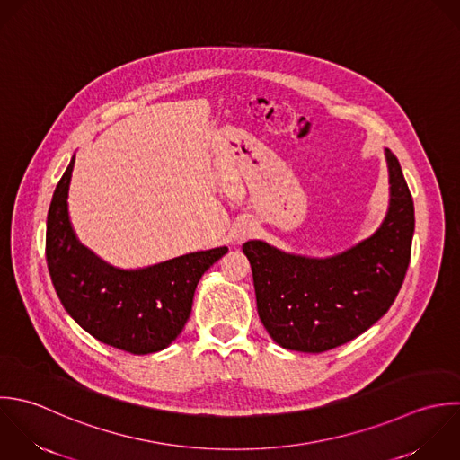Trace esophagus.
Listing matches in <instances>:
<instances>
[{
    "label": "esophagus",
    "mask_w": 460,
    "mask_h": 460,
    "mask_svg": "<svg viewBox=\"0 0 460 460\" xmlns=\"http://www.w3.org/2000/svg\"><path fill=\"white\" fill-rule=\"evenodd\" d=\"M252 233H254V224H252L251 220H243V222H240L238 227H236V240L242 242V240L249 238Z\"/></svg>",
    "instance_id": "esophagus-1"
}]
</instances>
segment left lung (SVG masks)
<instances>
[{
  "label": "left lung",
  "mask_w": 460,
  "mask_h": 460,
  "mask_svg": "<svg viewBox=\"0 0 460 460\" xmlns=\"http://www.w3.org/2000/svg\"><path fill=\"white\" fill-rule=\"evenodd\" d=\"M389 209L380 227L360 243L328 258L290 254L263 240L242 245L258 315L285 349L323 353L369 330L394 303L414 236V202L398 157L385 148Z\"/></svg>",
  "instance_id": "obj_1"
}]
</instances>
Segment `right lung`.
Masks as SVG:
<instances>
[{
	"label": "right lung",
	"mask_w": 460,
	"mask_h": 460,
	"mask_svg": "<svg viewBox=\"0 0 460 460\" xmlns=\"http://www.w3.org/2000/svg\"><path fill=\"white\" fill-rule=\"evenodd\" d=\"M75 155L58 181L46 222V261L55 292L96 341L132 355L168 348L182 332L202 274L227 247L197 251L143 269H118L76 238L67 193Z\"/></svg>",
	"instance_id": "1"
}]
</instances>
